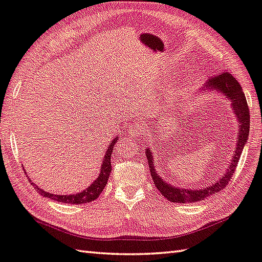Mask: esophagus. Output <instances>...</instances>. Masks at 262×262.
<instances>
[{
    "label": "esophagus",
    "mask_w": 262,
    "mask_h": 262,
    "mask_svg": "<svg viewBox=\"0 0 262 262\" xmlns=\"http://www.w3.org/2000/svg\"><path fill=\"white\" fill-rule=\"evenodd\" d=\"M142 130H143V128L139 123H132L129 128H128V133L134 137H140L142 135Z\"/></svg>",
    "instance_id": "34e87169"
}]
</instances>
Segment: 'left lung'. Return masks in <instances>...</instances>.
Segmentation results:
<instances>
[{
	"label": "left lung",
	"instance_id": "1",
	"mask_svg": "<svg viewBox=\"0 0 262 262\" xmlns=\"http://www.w3.org/2000/svg\"><path fill=\"white\" fill-rule=\"evenodd\" d=\"M206 88H208V90L215 89L217 92L225 94L231 101V106L234 108V112L236 113L237 119H238V141H237L234 159H232V163H230L227 173L223 175L216 183L212 184L211 187H206L199 190L181 189L177 187H172V185L165 182V180L161 179L159 175L157 174L154 163H152L154 157H152L150 150L146 149L145 155L147 160H149V168L152 180H154L156 188L158 189L160 193L169 202L182 204L201 202L204 201L206 197H210L212 194H215L219 191H221L222 189H225L227 187V184L229 183L231 177L235 173L237 164H238V160L241 158L242 151H243L244 145L246 144V140L247 136H249L250 130V108L249 105H247L245 94L243 93V89H242L239 82L237 81L229 72H222L215 75V77L211 78L210 82L206 84ZM202 92L205 93V88H203Z\"/></svg>",
	"mask_w": 262,
	"mask_h": 262
}]
</instances>
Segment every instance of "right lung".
I'll use <instances>...</instances> for the list:
<instances>
[{
  "label": "right lung",
  "mask_w": 262,
  "mask_h": 262,
  "mask_svg": "<svg viewBox=\"0 0 262 262\" xmlns=\"http://www.w3.org/2000/svg\"><path fill=\"white\" fill-rule=\"evenodd\" d=\"M117 141H118V137L116 136L107 147V151L105 154V157H104V160L101 167V174H99L98 178L95 180V182L92 185H89L87 189L83 190L82 192H79L75 194H68V196H65V194H54V193L47 192L45 190H42L41 188L37 187V185L33 184L31 180L30 182L31 184L34 185L36 191L40 194H42V196L54 199L56 202L65 203V204H78V205H80V204L93 202L95 199L98 198V196L101 194L103 189L105 188V185L107 183V180H108V177H110V172H111V155L115 152L113 150H115V144ZM24 172H25V170H24Z\"/></svg>",
  "instance_id": "add662e5"
}]
</instances>
